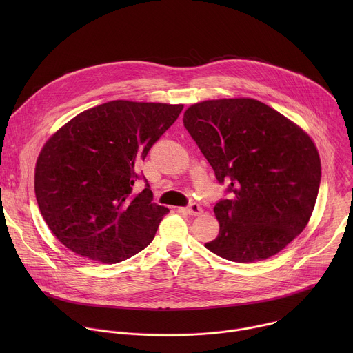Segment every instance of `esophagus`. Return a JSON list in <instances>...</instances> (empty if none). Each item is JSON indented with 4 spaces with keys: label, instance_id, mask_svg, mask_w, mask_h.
Returning a JSON list of instances; mask_svg holds the SVG:
<instances>
[{
    "label": "esophagus",
    "instance_id": "obj_1",
    "mask_svg": "<svg viewBox=\"0 0 353 353\" xmlns=\"http://www.w3.org/2000/svg\"><path fill=\"white\" fill-rule=\"evenodd\" d=\"M184 211H185L188 215H199L201 212H203V208H201L196 203H191L187 208H184Z\"/></svg>",
    "mask_w": 353,
    "mask_h": 353
}]
</instances>
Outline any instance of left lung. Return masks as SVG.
<instances>
[{"label":"left lung","instance_id":"8db88e82","mask_svg":"<svg viewBox=\"0 0 353 353\" xmlns=\"http://www.w3.org/2000/svg\"><path fill=\"white\" fill-rule=\"evenodd\" d=\"M183 123L229 194L214 208L219 234L205 243L210 251L254 263L303 232L321 180L319 152L303 130L254 99L192 105Z\"/></svg>","mask_w":353,"mask_h":353}]
</instances>
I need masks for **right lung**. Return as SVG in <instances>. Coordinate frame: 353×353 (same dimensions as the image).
<instances>
[{
    "mask_svg": "<svg viewBox=\"0 0 353 353\" xmlns=\"http://www.w3.org/2000/svg\"><path fill=\"white\" fill-rule=\"evenodd\" d=\"M183 105L113 100L82 112L39 155L34 192L47 226L74 253L124 261L154 240L169 212L137 165L177 120ZM137 179L145 188L133 192Z\"/></svg>",
    "mask_w": 353,
    "mask_h": 353,
    "instance_id": "1",
    "label": "right lung"
}]
</instances>
